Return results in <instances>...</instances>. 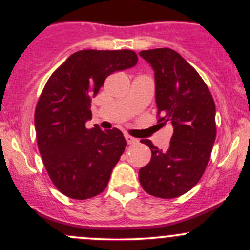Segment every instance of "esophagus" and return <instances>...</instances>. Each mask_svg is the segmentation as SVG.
<instances>
[{
    "label": "esophagus",
    "mask_w": 250,
    "mask_h": 250,
    "mask_svg": "<svg viewBox=\"0 0 250 250\" xmlns=\"http://www.w3.org/2000/svg\"><path fill=\"white\" fill-rule=\"evenodd\" d=\"M125 140H127L128 145H137V143H139V140L130 136V135H125Z\"/></svg>",
    "instance_id": "esophagus-1"
}]
</instances>
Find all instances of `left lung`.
<instances>
[{"mask_svg":"<svg viewBox=\"0 0 250 250\" xmlns=\"http://www.w3.org/2000/svg\"><path fill=\"white\" fill-rule=\"evenodd\" d=\"M140 56L155 71L157 122L171 125L174 133L167 150L141 140L151 159L140 169L139 180L148 194L174 199L190 190L205 173L216 137L215 103L199 73L175 50H142Z\"/></svg>","mask_w":250,"mask_h":250,"instance_id":"obj_1","label":"left lung"}]
</instances>
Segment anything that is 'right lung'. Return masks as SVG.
Instances as JSON below:
<instances>
[{
    "instance_id": "obj_1",
    "label": "right lung",
    "mask_w": 250,
    "mask_h": 250,
    "mask_svg": "<svg viewBox=\"0 0 250 250\" xmlns=\"http://www.w3.org/2000/svg\"><path fill=\"white\" fill-rule=\"evenodd\" d=\"M136 63L133 50H80L45 83L34 119L37 147L50 180L65 196L90 199L107 187L127 141L116 128H85L91 97L110 74Z\"/></svg>"
}]
</instances>
